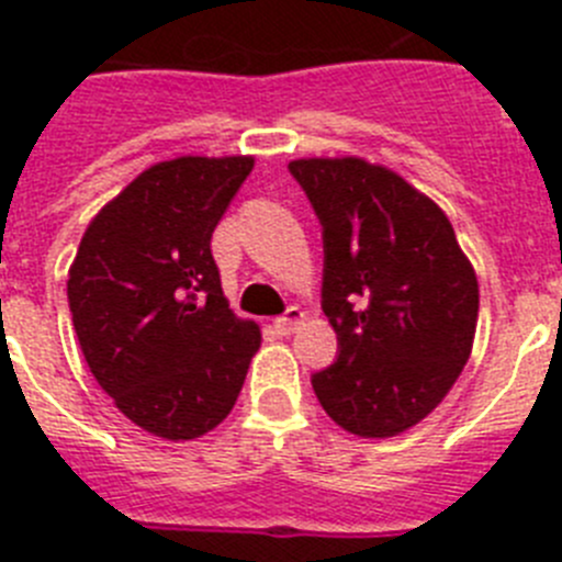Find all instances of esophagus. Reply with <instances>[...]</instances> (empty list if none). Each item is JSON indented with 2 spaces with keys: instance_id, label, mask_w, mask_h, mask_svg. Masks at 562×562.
<instances>
[{
  "instance_id": "obj_1",
  "label": "esophagus",
  "mask_w": 562,
  "mask_h": 562,
  "mask_svg": "<svg viewBox=\"0 0 562 562\" xmlns=\"http://www.w3.org/2000/svg\"><path fill=\"white\" fill-rule=\"evenodd\" d=\"M304 317H306V312L301 310V306H290L284 315L276 317V331H278V335H292L297 326L304 324Z\"/></svg>"
}]
</instances>
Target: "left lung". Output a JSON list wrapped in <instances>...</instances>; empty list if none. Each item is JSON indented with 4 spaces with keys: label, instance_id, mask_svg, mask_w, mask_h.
Returning <instances> with one entry per match:
<instances>
[{
    "label": "left lung",
    "instance_id": "left-lung-1",
    "mask_svg": "<svg viewBox=\"0 0 562 562\" xmlns=\"http://www.w3.org/2000/svg\"><path fill=\"white\" fill-rule=\"evenodd\" d=\"M290 171L324 225L321 306L340 349L312 389L349 434H405L434 414L470 360L473 265L445 211L391 168L301 157Z\"/></svg>",
    "mask_w": 562,
    "mask_h": 562
}]
</instances>
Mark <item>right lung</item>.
<instances>
[{
    "instance_id": "add662e5",
    "label": "right lung",
    "mask_w": 562,
    "mask_h": 562,
    "mask_svg": "<svg viewBox=\"0 0 562 562\" xmlns=\"http://www.w3.org/2000/svg\"><path fill=\"white\" fill-rule=\"evenodd\" d=\"M256 160L173 157L137 173L83 231L67 297L83 360L117 411L191 441L233 411L256 321L227 304L211 236Z\"/></svg>"
}]
</instances>
